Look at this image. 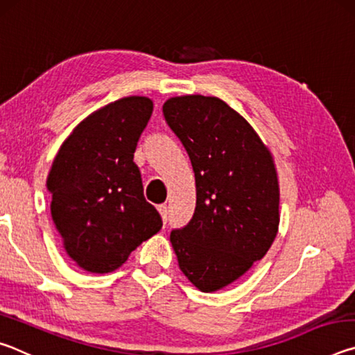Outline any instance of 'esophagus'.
Returning <instances> with one entry per match:
<instances>
[{"label":"esophagus","mask_w":355,"mask_h":355,"mask_svg":"<svg viewBox=\"0 0 355 355\" xmlns=\"http://www.w3.org/2000/svg\"><path fill=\"white\" fill-rule=\"evenodd\" d=\"M158 211H159L161 218H163L164 224H166V222H167V214H169V207H167V205H159L158 207Z\"/></svg>","instance_id":"34e87169"}]
</instances>
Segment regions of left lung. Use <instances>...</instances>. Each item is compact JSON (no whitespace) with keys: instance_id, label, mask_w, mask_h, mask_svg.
Returning <instances> with one entry per match:
<instances>
[{"instance_id":"obj_1","label":"left lung","mask_w":355,"mask_h":355,"mask_svg":"<svg viewBox=\"0 0 355 355\" xmlns=\"http://www.w3.org/2000/svg\"><path fill=\"white\" fill-rule=\"evenodd\" d=\"M163 114L196 175L191 220L171 232L178 266L199 290L230 285L261 260L279 230V182L254 128L216 97L169 98Z\"/></svg>"}]
</instances>
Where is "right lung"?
<instances>
[{
  "mask_svg": "<svg viewBox=\"0 0 355 355\" xmlns=\"http://www.w3.org/2000/svg\"><path fill=\"white\" fill-rule=\"evenodd\" d=\"M152 111L146 97L106 105L78 125L53 161L51 218L71 260L89 272L122 266L163 227L133 161Z\"/></svg>",
  "mask_w": 355,
  "mask_h": 355,
  "instance_id": "1",
  "label": "right lung"
}]
</instances>
